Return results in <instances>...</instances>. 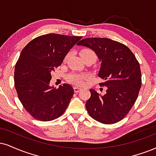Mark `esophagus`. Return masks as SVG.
Segmentation results:
<instances>
[{"label":"esophagus","mask_w":156,"mask_h":156,"mask_svg":"<svg viewBox=\"0 0 156 156\" xmlns=\"http://www.w3.org/2000/svg\"><path fill=\"white\" fill-rule=\"evenodd\" d=\"M74 90L75 93H79V92H80V90H82V88L78 87H74Z\"/></svg>","instance_id":"esophagus-1"}]
</instances>
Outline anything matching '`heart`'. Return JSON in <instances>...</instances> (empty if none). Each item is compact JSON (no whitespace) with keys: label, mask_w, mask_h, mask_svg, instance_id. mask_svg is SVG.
<instances>
[{"label":"heart","mask_w":156,"mask_h":156,"mask_svg":"<svg viewBox=\"0 0 156 156\" xmlns=\"http://www.w3.org/2000/svg\"><path fill=\"white\" fill-rule=\"evenodd\" d=\"M90 55H95V53L90 49L85 48V49H83L81 51V56L82 58ZM86 76H87V75L79 74H71L69 75L67 79H68V80L71 82V83L76 84V85H82V84H83V79L85 78Z\"/></svg>","instance_id":"obj_1"}]
</instances>
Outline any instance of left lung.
Segmentation results:
<instances>
[{
  "label": "left lung",
  "mask_w": 156,
  "mask_h": 156,
  "mask_svg": "<svg viewBox=\"0 0 156 156\" xmlns=\"http://www.w3.org/2000/svg\"><path fill=\"white\" fill-rule=\"evenodd\" d=\"M90 48L101 62L98 76L107 87L104 95L90 89L86 108L92 118L105 124L121 121L131 110L142 85L140 63L127 46L105 37H91L77 43Z\"/></svg>",
  "instance_id": "8db88e82"
}]
</instances>
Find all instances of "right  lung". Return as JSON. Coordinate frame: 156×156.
<instances>
[{
    "label": "right lung",
    "instance_id": "add662e5",
    "mask_svg": "<svg viewBox=\"0 0 156 156\" xmlns=\"http://www.w3.org/2000/svg\"><path fill=\"white\" fill-rule=\"evenodd\" d=\"M79 36L51 33L34 38L24 48L15 66L18 98L34 119L49 122L61 116L74 95L70 84L50 86L51 72L62 63Z\"/></svg>",
    "mask_w": 156,
    "mask_h": 156
}]
</instances>
